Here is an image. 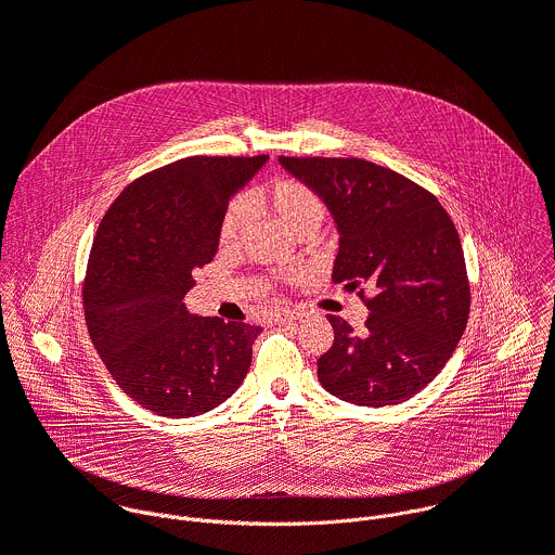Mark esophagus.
I'll list each match as a JSON object with an SVG mask.
<instances>
[{"label":"esophagus","instance_id":"esophagus-1","mask_svg":"<svg viewBox=\"0 0 555 555\" xmlns=\"http://www.w3.org/2000/svg\"><path fill=\"white\" fill-rule=\"evenodd\" d=\"M305 319V311H296V309H279L274 311V323H294Z\"/></svg>","mask_w":555,"mask_h":555}]
</instances>
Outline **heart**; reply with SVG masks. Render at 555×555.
Instances as JSON below:
<instances>
[{
    "label": "heart",
    "mask_w": 555,
    "mask_h": 555,
    "mask_svg": "<svg viewBox=\"0 0 555 555\" xmlns=\"http://www.w3.org/2000/svg\"><path fill=\"white\" fill-rule=\"evenodd\" d=\"M268 202L274 212L289 225L298 236H311L327 217L323 197L298 180H281L268 191ZM250 219V199L236 197L223 210L219 223L221 244H234L246 230Z\"/></svg>",
    "instance_id": "b5f03b06"
}]
</instances>
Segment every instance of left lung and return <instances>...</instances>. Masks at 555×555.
<instances>
[{
  "mask_svg": "<svg viewBox=\"0 0 555 555\" xmlns=\"http://www.w3.org/2000/svg\"><path fill=\"white\" fill-rule=\"evenodd\" d=\"M279 165L334 217V283L373 289L362 332L327 315L334 345L319 358L323 388L373 409L411 400L446 366L467 325L469 283L452 219L433 193L360 157L279 155Z\"/></svg>",
  "mask_w": 555,
  "mask_h": 555,
  "instance_id": "obj_1",
  "label": "left lung"
}]
</instances>
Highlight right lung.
<instances>
[{
	"label": "right lung",
	"instance_id": "1",
	"mask_svg": "<svg viewBox=\"0 0 555 555\" xmlns=\"http://www.w3.org/2000/svg\"><path fill=\"white\" fill-rule=\"evenodd\" d=\"M266 163L184 157L129 184L99 225L83 285L90 338L122 392L155 415L208 413L250 369L261 327L191 313L184 296L217 253L228 202Z\"/></svg>",
	"mask_w": 555,
	"mask_h": 555
}]
</instances>
